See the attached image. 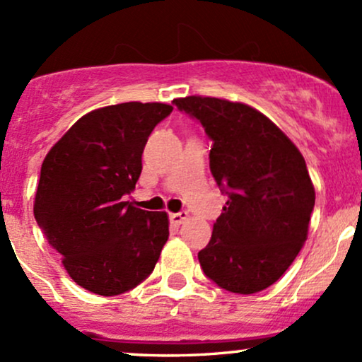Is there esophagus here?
Instances as JSON below:
<instances>
[{
    "instance_id": "34e87169",
    "label": "esophagus",
    "mask_w": 362,
    "mask_h": 362,
    "mask_svg": "<svg viewBox=\"0 0 362 362\" xmlns=\"http://www.w3.org/2000/svg\"><path fill=\"white\" fill-rule=\"evenodd\" d=\"M187 218H189V213H187V211H180V213L170 214V221H172L173 224H182Z\"/></svg>"
}]
</instances>
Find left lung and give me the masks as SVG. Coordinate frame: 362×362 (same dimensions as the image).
<instances>
[{
	"instance_id": "1",
	"label": "left lung",
	"mask_w": 362,
	"mask_h": 362,
	"mask_svg": "<svg viewBox=\"0 0 362 362\" xmlns=\"http://www.w3.org/2000/svg\"><path fill=\"white\" fill-rule=\"evenodd\" d=\"M213 141L209 167L228 195L202 271L221 289L253 294L269 288L300 253L315 189L300 149L271 119L238 102L211 97L173 100Z\"/></svg>"
}]
</instances>
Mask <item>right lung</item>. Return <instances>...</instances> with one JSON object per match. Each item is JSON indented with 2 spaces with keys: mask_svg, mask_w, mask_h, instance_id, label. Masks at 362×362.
I'll list each match as a JSON object with an SVG mask.
<instances>
[{
  "mask_svg": "<svg viewBox=\"0 0 362 362\" xmlns=\"http://www.w3.org/2000/svg\"><path fill=\"white\" fill-rule=\"evenodd\" d=\"M173 107L127 102L74 122L40 168L34 216L81 288L115 296L141 284L168 240L167 213L129 204L146 141Z\"/></svg>",
  "mask_w": 362,
  "mask_h": 362,
  "instance_id": "1",
  "label": "right lung"
}]
</instances>
